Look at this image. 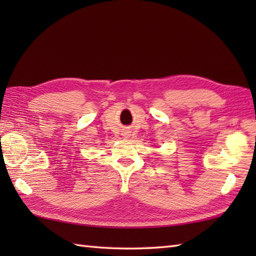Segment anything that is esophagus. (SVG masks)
<instances>
[{"mask_svg": "<svg viewBox=\"0 0 256 256\" xmlns=\"http://www.w3.org/2000/svg\"><path fill=\"white\" fill-rule=\"evenodd\" d=\"M126 136H128V135H126Z\"/></svg>", "mask_w": 256, "mask_h": 256, "instance_id": "esophagus-1", "label": "esophagus"}]
</instances>
